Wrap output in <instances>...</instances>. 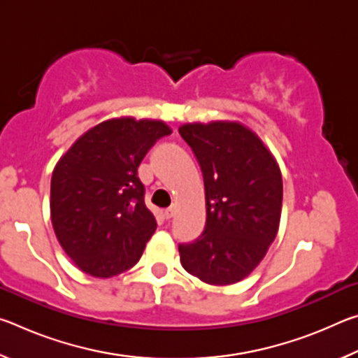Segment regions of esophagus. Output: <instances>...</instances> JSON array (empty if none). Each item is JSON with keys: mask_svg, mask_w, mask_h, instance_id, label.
<instances>
[{"mask_svg": "<svg viewBox=\"0 0 358 358\" xmlns=\"http://www.w3.org/2000/svg\"><path fill=\"white\" fill-rule=\"evenodd\" d=\"M175 211H177V207L175 205H171V207L164 210V217L166 220H171V217L175 215Z\"/></svg>", "mask_w": 358, "mask_h": 358, "instance_id": "34e87169", "label": "esophagus"}]
</instances>
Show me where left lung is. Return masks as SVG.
<instances>
[{
  "instance_id": "obj_1",
  "label": "left lung",
  "mask_w": 358,
  "mask_h": 358,
  "mask_svg": "<svg viewBox=\"0 0 358 358\" xmlns=\"http://www.w3.org/2000/svg\"><path fill=\"white\" fill-rule=\"evenodd\" d=\"M178 132L201 164L207 201L202 235L178 246L181 265L207 284L238 282L278 234L281 171L264 142L237 121L186 123Z\"/></svg>"
}]
</instances>
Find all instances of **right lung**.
<instances>
[{
	"label": "right lung",
	"instance_id": "add662e5",
	"mask_svg": "<svg viewBox=\"0 0 358 358\" xmlns=\"http://www.w3.org/2000/svg\"><path fill=\"white\" fill-rule=\"evenodd\" d=\"M172 129L157 120L102 121L57 162L50 216L66 254L85 273L110 278L134 266L156 230L137 167Z\"/></svg>",
	"mask_w": 358,
	"mask_h": 358
}]
</instances>
